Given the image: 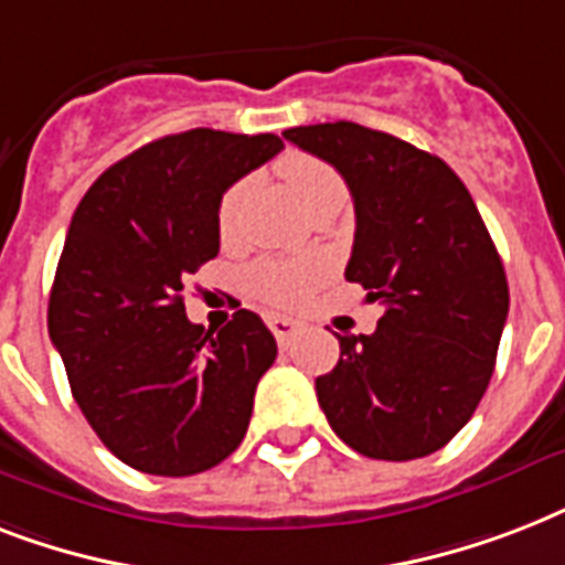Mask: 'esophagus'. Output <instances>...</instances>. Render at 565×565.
I'll use <instances>...</instances> for the list:
<instances>
[{
  "label": "esophagus",
  "mask_w": 565,
  "mask_h": 565,
  "mask_svg": "<svg viewBox=\"0 0 565 565\" xmlns=\"http://www.w3.org/2000/svg\"><path fill=\"white\" fill-rule=\"evenodd\" d=\"M266 326H269V331H273L275 334V340H278V343H287V340H290L292 334H296V319H290V317H281V313H269V317H266Z\"/></svg>",
  "instance_id": "esophagus-1"
}]
</instances>
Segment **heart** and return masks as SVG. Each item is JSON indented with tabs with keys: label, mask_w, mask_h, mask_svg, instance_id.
I'll return each mask as SVG.
<instances>
[{
	"label": "heart",
	"mask_w": 565,
	"mask_h": 565,
	"mask_svg": "<svg viewBox=\"0 0 565 565\" xmlns=\"http://www.w3.org/2000/svg\"><path fill=\"white\" fill-rule=\"evenodd\" d=\"M287 188L292 190V195L299 199V204L305 211H313L319 204L326 202H343L345 199V184L343 179L337 175L334 167H328L326 161L319 158H310V154H287L281 163H278ZM243 184H234V188L225 190L220 202V211H216V228H220L222 239L231 237L234 231V220H237L239 199H243ZM317 266L310 264H287V260H260L248 269V292L255 299L266 301V305H292L299 301L308 287L317 281Z\"/></svg>",
	"instance_id": "b5f03b06"
}]
</instances>
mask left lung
Listing matches in <instances>:
<instances>
[{"label": "left lung", "mask_w": 565, "mask_h": 565, "mask_svg": "<svg viewBox=\"0 0 565 565\" xmlns=\"http://www.w3.org/2000/svg\"><path fill=\"white\" fill-rule=\"evenodd\" d=\"M284 140L345 179L358 216L345 278L384 305L372 334L340 337V361L317 377L319 407L361 455H434L472 419L508 322L490 231L457 172L398 137L340 119Z\"/></svg>", "instance_id": "1"}]
</instances>
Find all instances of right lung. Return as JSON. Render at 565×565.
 Instances as JSON below:
<instances>
[{"label": "right lung", "instance_id": "1", "mask_svg": "<svg viewBox=\"0 0 565 565\" xmlns=\"http://www.w3.org/2000/svg\"><path fill=\"white\" fill-rule=\"evenodd\" d=\"M281 149L275 135H167L102 172L75 207L49 337L84 419L137 472H204L246 437L275 337L252 310L204 331L181 292L220 252L222 193Z\"/></svg>", "mask_w": 565, "mask_h": 565}]
</instances>
